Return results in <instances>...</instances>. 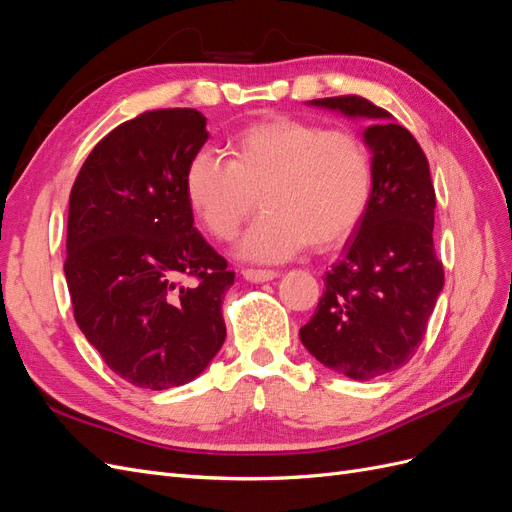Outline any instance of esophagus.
Returning a JSON list of instances; mask_svg holds the SVG:
<instances>
[{
  "label": "esophagus",
  "mask_w": 512,
  "mask_h": 512,
  "mask_svg": "<svg viewBox=\"0 0 512 512\" xmlns=\"http://www.w3.org/2000/svg\"><path fill=\"white\" fill-rule=\"evenodd\" d=\"M280 275L277 271H267V269H245L243 277L247 282H254V284H262V282H271L275 277Z\"/></svg>",
  "instance_id": "34e87169"
}]
</instances>
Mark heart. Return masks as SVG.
<instances>
[{
    "mask_svg": "<svg viewBox=\"0 0 512 512\" xmlns=\"http://www.w3.org/2000/svg\"><path fill=\"white\" fill-rule=\"evenodd\" d=\"M230 162L198 151L183 188L194 218L230 241L258 203L262 213L237 252L245 260H286L309 245L344 241L365 215L374 188L371 156L359 136L314 121L275 117L232 136Z\"/></svg>",
    "mask_w": 512,
    "mask_h": 512,
    "instance_id": "heart-1",
    "label": "heart"
}]
</instances>
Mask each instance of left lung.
<instances>
[{
    "mask_svg": "<svg viewBox=\"0 0 512 512\" xmlns=\"http://www.w3.org/2000/svg\"><path fill=\"white\" fill-rule=\"evenodd\" d=\"M348 119H367L374 188L342 258L324 275V294L299 337L318 363L352 380H371L406 365L421 346L444 288L433 250L429 164L395 117L359 96L309 100Z\"/></svg>",
    "mask_w": 512,
    "mask_h": 512,
    "instance_id": "left-lung-1",
    "label": "left lung"
}]
</instances>
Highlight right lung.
I'll use <instances>...</instances> for the list:
<instances>
[{"label":"right lung","instance_id":"1","mask_svg":"<svg viewBox=\"0 0 512 512\" xmlns=\"http://www.w3.org/2000/svg\"><path fill=\"white\" fill-rule=\"evenodd\" d=\"M194 108H162L108 132L70 192L64 265L74 320L117 376L151 391L198 378L226 339L235 273L194 228L183 188L207 143ZM194 276L196 285H181Z\"/></svg>","mask_w":512,"mask_h":512}]
</instances>
